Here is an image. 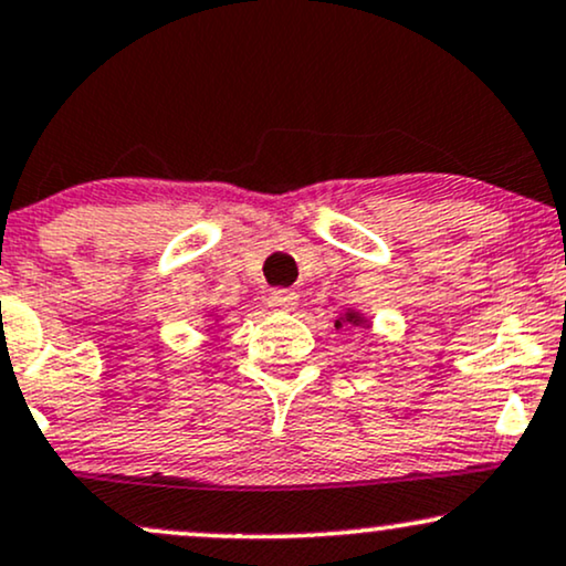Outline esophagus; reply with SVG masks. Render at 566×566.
<instances>
[{
    "mask_svg": "<svg viewBox=\"0 0 566 566\" xmlns=\"http://www.w3.org/2000/svg\"><path fill=\"white\" fill-rule=\"evenodd\" d=\"M269 305L276 311H292L297 305V292L292 290H274L269 295Z\"/></svg>",
    "mask_w": 566,
    "mask_h": 566,
    "instance_id": "1",
    "label": "esophagus"
}]
</instances>
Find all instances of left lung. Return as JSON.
Listing matches in <instances>:
<instances>
[{"instance_id":"left-lung-1","label":"left lung","mask_w":566,"mask_h":566,"mask_svg":"<svg viewBox=\"0 0 566 566\" xmlns=\"http://www.w3.org/2000/svg\"><path fill=\"white\" fill-rule=\"evenodd\" d=\"M345 324H350V326H369V318H366L360 311L348 308L345 313H339V318L335 322V326H337V329H343Z\"/></svg>"}]
</instances>
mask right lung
<instances>
[{"mask_svg":"<svg viewBox=\"0 0 566 566\" xmlns=\"http://www.w3.org/2000/svg\"><path fill=\"white\" fill-rule=\"evenodd\" d=\"M216 324H218V318H216Z\"/></svg>","mask_w":566,"mask_h":566,"instance_id":"1","label":"right lung"}]
</instances>
